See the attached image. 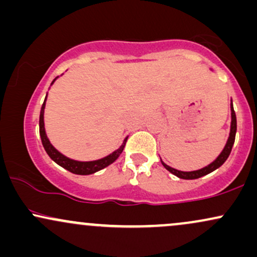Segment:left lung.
<instances>
[{
    "label": "left lung",
    "instance_id": "1",
    "mask_svg": "<svg viewBox=\"0 0 257 257\" xmlns=\"http://www.w3.org/2000/svg\"><path fill=\"white\" fill-rule=\"evenodd\" d=\"M231 112H232L231 133H229L228 141H227V144H226L225 149H223V151L220 153L219 157L215 159L213 163L209 164L208 167L203 168V169L194 170V172H180V170H176V169H174V168H170L169 166H167L166 163H163V162L161 161L162 164L164 166V168H166L167 170H169V172L174 174L175 176H178V178H180V179L193 180V179L202 178V176L206 175V174H210L211 172H214V170H216L217 168L222 166V164L226 162V159L228 158L229 153H231V151H232V147H233V144H234V139H235V132H237V118H235V112H234V110H233L232 102H231Z\"/></svg>",
    "mask_w": 257,
    "mask_h": 257
}]
</instances>
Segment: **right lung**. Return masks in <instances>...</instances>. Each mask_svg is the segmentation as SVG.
I'll use <instances>...</instances> for the list:
<instances>
[{
    "mask_svg": "<svg viewBox=\"0 0 257 257\" xmlns=\"http://www.w3.org/2000/svg\"><path fill=\"white\" fill-rule=\"evenodd\" d=\"M44 106H46V100H44L42 107H41V113H40V135H41V140H42V145L44 147V150H46V152L48 153L49 157H51L55 163L59 164V166L63 167L64 169L69 170V172H71L73 174H77V175H89V174H94L99 172V170L104 169V168H106L107 166H110L111 163H113V162L119 157V155L122 153L123 149H124L125 146L126 139L123 141L122 146H120L118 150L112 152L111 155L107 156V157L98 159V161L78 162V161H73V159L65 157L64 155H61L60 152H58L57 150L52 146V144L49 143L48 138H47L46 131H44V122H43Z\"/></svg>",
    "mask_w": 257,
    "mask_h": 257,
    "instance_id": "1",
    "label": "right lung"
}]
</instances>
